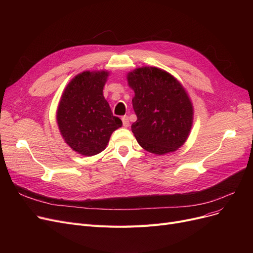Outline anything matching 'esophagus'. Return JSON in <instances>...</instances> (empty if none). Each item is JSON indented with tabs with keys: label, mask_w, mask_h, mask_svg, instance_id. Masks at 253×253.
<instances>
[{
	"label": "esophagus",
	"mask_w": 253,
	"mask_h": 253,
	"mask_svg": "<svg viewBox=\"0 0 253 253\" xmlns=\"http://www.w3.org/2000/svg\"><path fill=\"white\" fill-rule=\"evenodd\" d=\"M122 122H123V126L124 127H128L129 126V118H128V116H123L122 117Z\"/></svg>",
	"instance_id": "34e87169"
}]
</instances>
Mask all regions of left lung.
<instances>
[{
	"label": "left lung",
	"instance_id": "1",
	"mask_svg": "<svg viewBox=\"0 0 253 253\" xmlns=\"http://www.w3.org/2000/svg\"><path fill=\"white\" fill-rule=\"evenodd\" d=\"M127 79L135 93L132 105L137 117L131 129L140 147L156 155L176 151L193 124L187 92L173 76L153 66L136 69Z\"/></svg>",
	"mask_w": 253,
	"mask_h": 253
}]
</instances>
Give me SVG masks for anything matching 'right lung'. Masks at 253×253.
Returning <instances> with one entry per match:
<instances>
[{
  "label": "right lung",
  "instance_id": "right-lung-1",
  "mask_svg": "<svg viewBox=\"0 0 253 253\" xmlns=\"http://www.w3.org/2000/svg\"><path fill=\"white\" fill-rule=\"evenodd\" d=\"M109 73L84 72L66 86L57 109L60 133L70 147L83 156L102 152L113 132L122 126L103 96Z\"/></svg>",
  "mask_w": 253,
  "mask_h": 253
}]
</instances>
